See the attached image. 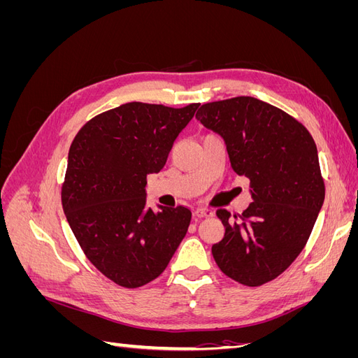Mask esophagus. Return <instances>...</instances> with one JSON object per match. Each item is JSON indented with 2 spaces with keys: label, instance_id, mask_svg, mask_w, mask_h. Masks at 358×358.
<instances>
[{
  "label": "esophagus",
  "instance_id": "obj_1",
  "mask_svg": "<svg viewBox=\"0 0 358 358\" xmlns=\"http://www.w3.org/2000/svg\"><path fill=\"white\" fill-rule=\"evenodd\" d=\"M215 215V212L212 210V209H208V208H200V209H197L196 212H194V216H196V218H209V216H213Z\"/></svg>",
  "mask_w": 358,
  "mask_h": 358
}]
</instances>
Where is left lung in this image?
<instances>
[{
	"mask_svg": "<svg viewBox=\"0 0 358 358\" xmlns=\"http://www.w3.org/2000/svg\"><path fill=\"white\" fill-rule=\"evenodd\" d=\"M196 117L224 140L237 175L251 180L252 203L241 216L216 212L225 234L213 258L239 284L263 285L299 257L322 208L317 145L294 117L254 96L203 104Z\"/></svg>",
	"mask_w": 358,
	"mask_h": 358,
	"instance_id": "obj_1",
	"label": "left lung"
}]
</instances>
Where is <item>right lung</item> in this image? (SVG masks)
<instances>
[{
  "instance_id": "right-lung-1",
  "label": "right lung",
  "mask_w": 358,
  "mask_h": 358,
  "mask_svg": "<svg viewBox=\"0 0 358 358\" xmlns=\"http://www.w3.org/2000/svg\"><path fill=\"white\" fill-rule=\"evenodd\" d=\"M199 106L127 103L91 119L73 140L64 213L85 255L117 285L157 279L188 231L189 209L148 208L146 176L166 166Z\"/></svg>"
}]
</instances>
